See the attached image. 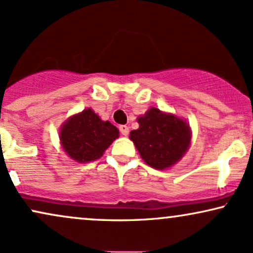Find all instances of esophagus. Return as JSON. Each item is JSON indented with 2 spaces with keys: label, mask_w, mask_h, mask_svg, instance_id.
Returning a JSON list of instances; mask_svg holds the SVG:
<instances>
[{
  "label": "esophagus",
  "mask_w": 253,
  "mask_h": 253,
  "mask_svg": "<svg viewBox=\"0 0 253 253\" xmlns=\"http://www.w3.org/2000/svg\"><path fill=\"white\" fill-rule=\"evenodd\" d=\"M120 131L123 136H127V135H129V127H127L126 126H120Z\"/></svg>",
  "instance_id": "34e87169"
}]
</instances>
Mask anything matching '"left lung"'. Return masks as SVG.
Segmentation results:
<instances>
[{
    "mask_svg": "<svg viewBox=\"0 0 253 253\" xmlns=\"http://www.w3.org/2000/svg\"><path fill=\"white\" fill-rule=\"evenodd\" d=\"M138 129L130 132V139L145 163L155 169L171 167L188 150L189 126L173 115L151 108L138 118Z\"/></svg>",
    "mask_w": 253,
    "mask_h": 253,
    "instance_id": "1",
    "label": "left lung"
}]
</instances>
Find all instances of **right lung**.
Here are the masks:
<instances>
[{
  "instance_id": "1",
  "label": "right lung",
  "mask_w": 253,
  "mask_h": 253,
  "mask_svg": "<svg viewBox=\"0 0 253 253\" xmlns=\"http://www.w3.org/2000/svg\"><path fill=\"white\" fill-rule=\"evenodd\" d=\"M60 137L65 152L73 160L84 163L102 157L118 137V130L109 121L103 122L91 109H86L65 122Z\"/></svg>"
}]
</instances>
